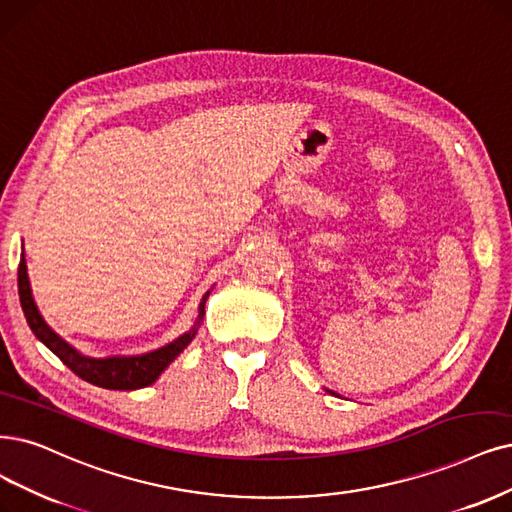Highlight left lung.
<instances>
[{
  "label": "left lung",
  "mask_w": 512,
  "mask_h": 512,
  "mask_svg": "<svg viewBox=\"0 0 512 512\" xmlns=\"http://www.w3.org/2000/svg\"><path fill=\"white\" fill-rule=\"evenodd\" d=\"M329 392H331V390H329ZM331 394H335V392H331Z\"/></svg>",
  "instance_id": "obj_1"
}]
</instances>
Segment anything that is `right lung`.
Instances as JSON below:
<instances>
[{"mask_svg": "<svg viewBox=\"0 0 512 512\" xmlns=\"http://www.w3.org/2000/svg\"><path fill=\"white\" fill-rule=\"evenodd\" d=\"M18 297H21V306L25 312L27 323L35 337L54 352L61 361L75 373L82 377L84 382L94 384L99 388L107 390H139L149 384H154L160 373L175 361V358L189 346V342L196 337L198 325L202 323L204 316V304L208 293L202 297L198 306V320L196 325L177 337L175 342H170L158 350H151L147 354L137 356H107V358H90L80 354L75 348H71L63 337L56 335L42 318L40 310H37L31 287H29V276H27V261L25 253L21 255V263H18Z\"/></svg>", "mask_w": 512, "mask_h": 512, "instance_id": "right-lung-1", "label": "right lung"}]
</instances>
